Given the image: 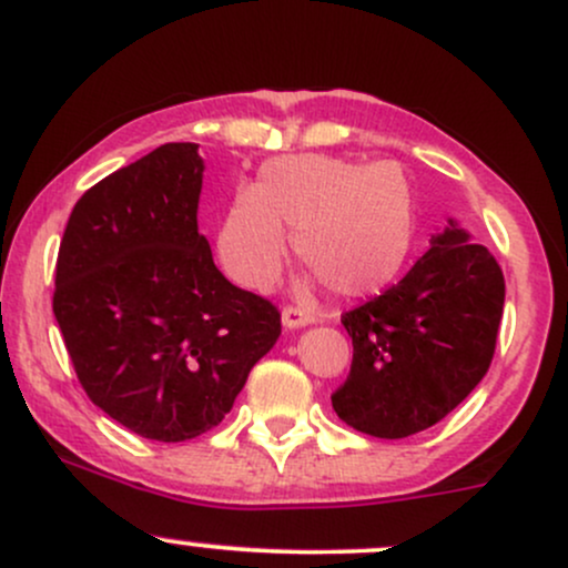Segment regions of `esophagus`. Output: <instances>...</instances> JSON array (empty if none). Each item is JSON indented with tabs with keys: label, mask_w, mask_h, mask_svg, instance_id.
<instances>
[{
	"label": "esophagus",
	"mask_w": 568,
	"mask_h": 568,
	"mask_svg": "<svg viewBox=\"0 0 568 568\" xmlns=\"http://www.w3.org/2000/svg\"><path fill=\"white\" fill-rule=\"evenodd\" d=\"M315 317L306 310H298V306H285L283 310V325L285 328H302V325H310Z\"/></svg>",
	"instance_id": "obj_1"
}]
</instances>
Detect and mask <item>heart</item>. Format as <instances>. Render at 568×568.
I'll return each mask as SVG.
<instances>
[{"instance_id": "obj_1", "label": "heart", "mask_w": 568, "mask_h": 568, "mask_svg": "<svg viewBox=\"0 0 568 568\" xmlns=\"http://www.w3.org/2000/svg\"><path fill=\"white\" fill-rule=\"evenodd\" d=\"M285 232H293L298 262L334 296H371L393 283L414 245V186L395 162L275 158L221 221L216 245L226 275L245 288H270L288 256Z\"/></svg>"}]
</instances>
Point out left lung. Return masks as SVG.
<instances>
[{"label": "left lung", "mask_w": 568, "mask_h": 568, "mask_svg": "<svg viewBox=\"0 0 568 568\" xmlns=\"http://www.w3.org/2000/svg\"><path fill=\"white\" fill-rule=\"evenodd\" d=\"M501 306L497 258L452 221L400 283L342 315L352 368L331 395L338 419L387 440L438 425L491 366Z\"/></svg>", "instance_id": "obj_1"}]
</instances>
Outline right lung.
Returning a JSON list of instances; mask_svg holds the SVG:
<instances>
[{"label":"right lung","instance_id":"obj_1","mask_svg":"<svg viewBox=\"0 0 568 568\" xmlns=\"http://www.w3.org/2000/svg\"><path fill=\"white\" fill-rule=\"evenodd\" d=\"M197 143H162L77 200L53 312L77 379L130 433L181 443L221 425L280 336V312L237 288L197 232Z\"/></svg>","mask_w":568,"mask_h":568}]
</instances>
